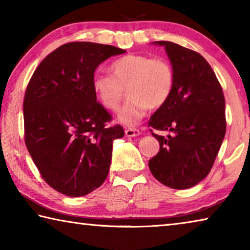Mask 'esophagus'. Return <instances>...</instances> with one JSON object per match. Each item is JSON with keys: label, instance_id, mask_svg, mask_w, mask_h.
I'll return each mask as SVG.
<instances>
[{"label": "esophagus", "instance_id": "34e87169", "mask_svg": "<svg viewBox=\"0 0 250 250\" xmlns=\"http://www.w3.org/2000/svg\"><path fill=\"white\" fill-rule=\"evenodd\" d=\"M125 132L126 137H137V135L140 134V130L138 128H128L125 129Z\"/></svg>", "mask_w": 250, "mask_h": 250}]
</instances>
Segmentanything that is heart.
Here are the masks:
<instances>
[{"instance_id": "heart-1", "label": "heart", "mask_w": 250, "mask_h": 250, "mask_svg": "<svg viewBox=\"0 0 250 250\" xmlns=\"http://www.w3.org/2000/svg\"><path fill=\"white\" fill-rule=\"evenodd\" d=\"M109 70L111 76H95L92 90L103 107L113 111L119 108L126 89L130 98L118 115L125 125L137 124L147 109L163 107L174 90V67L164 57L128 54L113 61Z\"/></svg>"}]
</instances>
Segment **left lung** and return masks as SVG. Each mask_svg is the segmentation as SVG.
Masks as SVG:
<instances>
[{
  "instance_id": "obj_1",
  "label": "left lung",
  "mask_w": 250,
  "mask_h": 250,
  "mask_svg": "<svg viewBox=\"0 0 250 250\" xmlns=\"http://www.w3.org/2000/svg\"><path fill=\"white\" fill-rule=\"evenodd\" d=\"M166 46L174 67L175 86L167 103L151 116L147 125L171 131L158 139L160 151L149 167L160 183L185 189L210 172L226 132L225 97L221 83L206 59L192 49L172 42Z\"/></svg>"
}]
</instances>
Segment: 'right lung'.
Instances as JSON below:
<instances>
[{
    "mask_svg": "<svg viewBox=\"0 0 250 250\" xmlns=\"http://www.w3.org/2000/svg\"><path fill=\"white\" fill-rule=\"evenodd\" d=\"M125 53L111 45L71 42L46 56L23 101L24 140L41 176L67 196H83L109 173L112 141L125 135L92 90L95 70Z\"/></svg>",
    "mask_w": 250,
    "mask_h": 250,
    "instance_id": "obj_1",
    "label": "right lung"
}]
</instances>
